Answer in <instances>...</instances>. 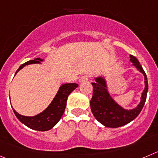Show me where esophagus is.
I'll return each instance as SVG.
<instances>
[{
    "mask_svg": "<svg viewBox=\"0 0 158 158\" xmlns=\"http://www.w3.org/2000/svg\"><path fill=\"white\" fill-rule=\"evenodd\" d=\"M89 79V76L88 75H84V76H81L80 79H79V82H86V81H88V79Z\"/></svg>",
    "mask_w": 158,
    "mask_h": 158,
    "instance_id": "obj_1",
    "label": "esophagus"
}]
</instances>
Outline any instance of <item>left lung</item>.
Masks as SVG:
<instances>
[{
    "label": "left lung",
    "instance_id": "1",
    "mask_svg": "<svg viewBox=\"0 0 158 158\" xmlns=\"http://www.w3.org/2000/svg\"><path fill=\"white\" fill-rule=\"evenodd\" d=\"M132 65L144 76L145 87L140 97V102L132 109H126L118 104L108 92L104 76H97L95 82H92L94 94L90 101V108L95 118L103 126L108 128H118L129 123L139 115L143 107L148 91L147 75L139 64V61L133 55H130Z\"/></svg>",
    "mask_w": 158,
    "mask_h": 158
}]
</instances>
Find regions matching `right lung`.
<instances>
[{"label": "right lung", "mask_w": 158, "mask_h": 158, "mask_svg": "<svg viewBox=\"0 0 158 158\" xmlns=\"http://www.w3.org/2000/svg\"><path fill=\"white\" fill-rule=\"evenodd\" d=\"M44 61V59L40 57H36L34 60L27 61L22 64L16 71L15 76L19 71L26 65L32 64H41ZM79 85L76 83H64L62 84L59 87L57 93L56 94L55 97L52 100L51 104L48 107L43 110L42 112L34 116H24L19 113L13 108L15 114L20 122L27 127L37 131H48L52 129L56 124L61 119V116L64 112V109L66 107V102H67L68 97L69 94L77 88Z\"/></svg>", "instance_id": "1"}]
</instances>
